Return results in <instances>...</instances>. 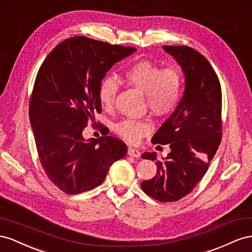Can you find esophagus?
I'll use <instances>...</instances> for the list:
<instances>
[{
    "mask_svg": "<svg viewBox=\"0 0 252 252\" xmlns=\"http://www.w3.org/2000/svg\"><path fill=\"white\" fill-rule=\"evenodd\" d=\"M127 155L132 156V157H139L140 156V152L137 150H135L133 148H128L127 149Z\"/></svg>",
    "mask_w": 252,
    "mask_h": 252,
    "instance_id": "obj_1",
    "label": "esophagus"
}]
</instances>
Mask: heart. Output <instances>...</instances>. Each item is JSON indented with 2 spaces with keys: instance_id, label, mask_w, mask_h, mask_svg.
Segmentation results:
<instances>
[{
  "instance_id": "obj_1",
  "label": "heart",
  "mask_w": 252,
  "mask_h": 252,
  "mask_svg": "<svg viewBox=\"0 0 252 252\" xmlns=\"http://www.w3.org/2000/svg\"><path fill=\"white\" fill-rule=\"evenodd\" d=\"M126 82L145 95L148 109L156 116L173 113L181 102L184 92V76L176 66L161 67L148 60L130 64L124 70ZM118 92V83L111 76L99 83L98 98L105 109H111ZM153 126L148 119L126 118L116 126V133L127 142L136 143L152 132Z\"/></svg>"
}]
</instances>
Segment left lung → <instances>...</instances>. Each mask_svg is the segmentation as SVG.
Listing matches in <instances>:
<instances>
[{
	"label": "left lung",
	"mask_w": 252,
	"mask_h": 252,
	"mask_svg": "<svg viewBox=\"0 0 252 252\" xmlns=\"http://www.w3.org/2000/svg\"><path fill=\"white\" fill-rule=\"evenodd\" d=\"M181 64L186 76L185 94L174 113L152 138L168 145L170 153L157 160L155 153L143 159L156 161V175L141 183L149 196L161 203L188 195L202 181L221 140V89L219 77L203 55L189 46L163 45Z\"/></svg>",
	"instance_id": "obj_1"
}]
</instances>
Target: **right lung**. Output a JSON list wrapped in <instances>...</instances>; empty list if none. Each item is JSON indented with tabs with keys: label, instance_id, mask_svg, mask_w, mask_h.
Returning <instances> with one entry per match:
<instances>
[{
	"label": "right lung",
	"instance_id": "add662e5",
	"mask_svg": "<svg viewBox=\"0 0 252 252\" xmlns=\"http://www.w3.org/2000/svg\"><path fill=\"white\" fill-rule=\"evenodd\" d=\"M135 50L78 35L55 47L39 68L30 119L41 166L64 193L96 188L113 162L126 154L119 138L101 136L85 141L82 132L93 115L101 113L100 81L115 63Z\"/></svg>",
	"mask_w": 252,
	"mask_h": 252
}]
</instances>
